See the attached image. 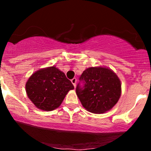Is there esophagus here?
I'll use <instances>...</instances> for the list:
<instances>
[{
    "mask_svg": "<svg viewBox=\"0 0 151 151\" xmlns=\"http://www.w3.org/2000/svg\"><path fill=\"white\" fill-rule=\"evenodd\" d=\"M71 81H72V84H73L74 86V87H75V86H76V83H77V79H76V78H73V79H72V80H71Z\"/></svg>",
    "mask_w": 151,
    "mask_h": 151,
    "instance_id": "1",
    "label": "esophagus"
}]
</instances>
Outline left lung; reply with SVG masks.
<instances>
[{
    "label": "left lung",
    "mask_w": 151,
    "mask_h": 151,
    "mask_svg": "<svg viewBox=\"0 0 151 151\" xmlns=\"http://www.w3.org/2000/svg\"><path fill=\"white\" fill-rule=\"evenodd\" d=\"M81 87L76 93L83 107L93 114H103L116 104L121 94V81L116 73L105 67H89L81 74Z\"/></svg>",
    "instance_id": "obj_1"
}]
</instances>
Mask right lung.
<instances>
[{
	"mask_svg": "<svg viewBox=\"0 0 151 151\" xmlns=\"http://www.w3.org/2000/svg\"><path fill=\"white\" fill-rule=\"evenodd\" d=\"M74 89L65 73L55 66L37 70L25 84L30 101L37 108L46 111L58 108L68 91Z\"/></svg>",
	"mask_w": 151,
	"mask_h": 151,
	"instance_id": "1",
	"label": "right lung"
}]
</instances>
